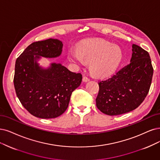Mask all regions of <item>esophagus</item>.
I'll return each mask as SVG.
<instances>
[{"label":"esophagus","mask_w":160,"mask_h":160,"mask_svg":"<svg viewBox=\"0 0 160 160\" xmlns=\"http://www.w3.org/2000/svg\"><path fill=\"white\" fill-rule=\"evenodd\" d=\"M90 78H88V76H84V77H83V81L84 82H88V81H90Z\"/></svg>","instance_id":"34e87169"}]
</instances>
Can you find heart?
<instances>
[{
    "label": "heart",
    "mask_w": 160,
    "mask_h": 160,
    "mask_svg": "<svg viewBox=\"0 0 160 160\" xmlns=\"http://www.w3.org/2000/svg\"><path fill=\"white\" fill-rule=\"evenodd\" d=\"M68 58L78 64L90 62V70L96 77H107L113 74L122 58L119 47L103 39H92L82 44L79 49H70Z\"/></svg>",
    "instance_id": "heart-1"
}]
</instances>
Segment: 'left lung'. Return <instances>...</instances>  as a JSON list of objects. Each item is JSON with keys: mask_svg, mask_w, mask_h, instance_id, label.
Returning <instances> with one entry per match:
<instances>
[{"mask_svg": "<svg viewBox=\"0 0 160 160\" xmlns=\"http://www.w3.org/2000/svg\"><path fill=\"white\" fill-rule=\"evenodd\" d=\"M153 71L148 52L133 44L131 62L111 78L99 82L98 109L106 115H118L137 109L149 92Z\"/></svg>", "mask_w": 160, "mask_h": 160, "instance_id": "obj_1", "label": "left lung"}]
</instances>
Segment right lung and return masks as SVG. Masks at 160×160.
I'll use <instances>...</instances> for the list:
<instances>
[{
  "label": "right lung",
  "mask_w": 160,
  "mask_h": 160,
  "mask_svg": "<svg viewBox=\"0 0 160 160\" xmlns=\"http://www.w3.org/2000/svg\"><path fill=\"white\" fill-rule=\"evenodd\" d=\"M62 43L49 39L29 45L17 58L14 85L16 96L29 113L41 119H52L67 110L71 94L82 82V75L61 64L41 68V57L53 58L61 54Z\"/></svg>",
  "instance_id": "right-lung-1"
}]
</instances>
